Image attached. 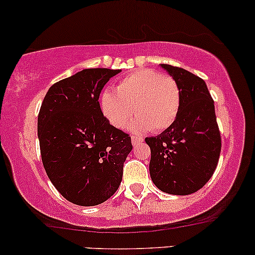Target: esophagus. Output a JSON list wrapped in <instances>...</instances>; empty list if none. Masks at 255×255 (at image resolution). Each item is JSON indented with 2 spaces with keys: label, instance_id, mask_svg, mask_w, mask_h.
Listing matches in <instances>:
<instances>
[{
  "label": "esophagus",
  "instance_id": "1",
  "mask_svg": "<svg viewBox=\"0 0 255 255\" xmlns=\"http://www.w3.org/2000/svg\"><path fill=\"white\" fill-rule=\"evenodd\" d=\"M141 142H142V137L136 136V135H131V144H133L134 146L141 144Z\"/></svg>",
  "mask_w": 255,
  "mask_h": 255
}]
</instances>
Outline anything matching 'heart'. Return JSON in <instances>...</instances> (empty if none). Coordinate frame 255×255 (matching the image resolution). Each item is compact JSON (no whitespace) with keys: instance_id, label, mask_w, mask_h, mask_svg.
Wrapping results in <instances>:
<instances>
[{"instance_id":"1","label":"heart","mask_w":255,"mask_h":255,"mask_svg":"<svg viewBox=\"0 0 255 255\" xmlns=\"http://www.w3.org/2000/svg\"><path fill=\"white\" fill-rule=\"evenodd\" d=\"M102 110L116 128H125L135 113L133 128L154 133L176 121L181 108L180 86L174 78L152 69H137L102 96Z\"/></svg>"}]
</instances>
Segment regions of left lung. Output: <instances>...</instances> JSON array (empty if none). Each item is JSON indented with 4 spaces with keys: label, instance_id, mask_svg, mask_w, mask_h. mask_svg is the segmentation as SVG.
Segmentation results:
<instances>
[{
    "label": "left lung",
    "instance_id": "1",
    "mask_svg": "<svg viewBox=\"0 0 255 255\" xmlns=\"http://www.w3.org/2000/svg\"><path fill=\"white\" fill-rule=\"evenodd\" d=\"M160 66L180 86L181 108L170 127L145 139L151 148L150 175L162 192L188 195L203 188L218 164L222 139L215 102L198 75L170 64Z\"/></svg>",
    "mask_w": 255,
    "mask_h": 255
}]
</instances>
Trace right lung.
<instances>
[{
    "label": "right lung",
    "instance_id": "1",
    "mask_svg": "<svg viewBox=\"0 0 255 255\" xmlns=\"http://www.w3.org/2000/svg\"><path fill=\"white\" fill-rule=\"evenodd\" d=\"M120 69H83L54 84L38 115V139L46 175L64 199L95 206L118 191L133 148L129 134L110 125L99 95Z\"/></svg>",
    "mask_w": 255,
    "mask_h": 255
}]
</instances>
